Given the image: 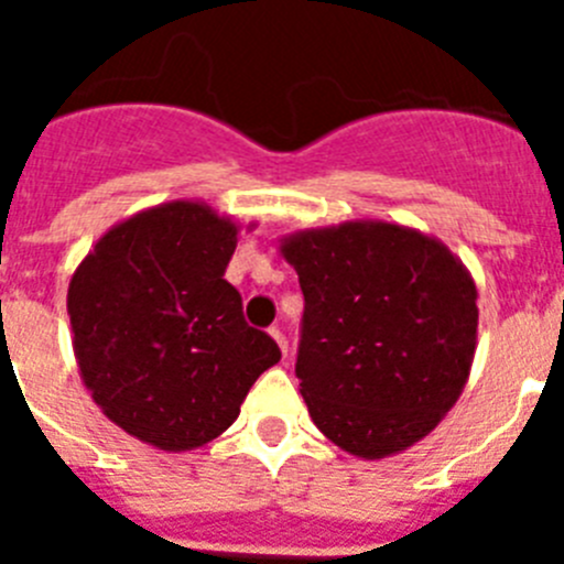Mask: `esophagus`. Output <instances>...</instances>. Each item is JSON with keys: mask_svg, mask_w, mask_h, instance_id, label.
I'll return each mask as SVG.
<instances>
[{"mask_svg": "<svg viewBox=\"0 0 564 564\" xmlns=\"http://www.w3.org/2000/svg\"><path fill=\"white\" fill-rule=\"evenodd\" d=\"M268 333H271V338L279 344V350H282V356H285V352H288V341H285V336H282V330H279V327H271V330H268Z\"/></svg>", "mask_w": 564, "mask_h": 564, "instance_id": "1", "label": "esophagus"}]
</instances>
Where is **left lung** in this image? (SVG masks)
I'll return each instance as SVG.
<instances>
[{"label":"left lung","mask_w":564,"mask_h":564,"mask_svg":"<svg viewBox=\"0 0 564 564\" xmlns=\"http://www.w3.org/2000/svg\"><path fill=\"white\" fill-rule=\"evenodd\" d=\"M305 293L296 378L318 432L361 460L401 455L460 398L477 285L432 234L347 220L279 239Z\"/></svg>","instance_id":"8db88e82"}]
</instances>
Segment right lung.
<instances>
[{
    "label": "right lung",
    "mask_w": 564,
    "mask_h": 564,
    "mask_svg": "<svg viewBox=\"0 0 564 564\" xmlns=\"http://www.w3.org/2000/svg\"><path fill=\"white\" fill-rule=\"evenodd\" d=\"M239 231L208 203L169 200L115 223L69 279L84 387L115 426L154 449L181 455L220 437L282 356L246 325L223 279Z\"/></svg>",
    "instance_id": "obj_1"
}]
</instances>
